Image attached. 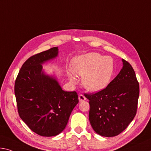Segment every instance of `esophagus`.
Listing matches in <instances>:
<instances>
[{
  "label": "esophagus",
  "instance_id": "obj_1",
  "mask_svg": "<svg viewBox=\"0 0 151 151\" xmlns=\"http://www.w3.org/2000/svg\"><path fill=\"white\" fill-rule=\"evenodd\" d=\"M85 99H86V97L83 95L80 94L78 95V100H79V101H84Z\"/></svg>",
  "mask_w": 151,
  "mask_h": 151
}]
</instances>
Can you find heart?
Wrapping results in <instances>:
<instances>
[{
	"label": "heart",
	"instance_id": "obj_1",
	"mask_svg": "<svg viewBox=\"0 0 151 151\" xmlns=\"http://www.w3.org/2000/svg\"><path fill=\"white\" fill-rule=\"evenodd\" d=\"M72 70L76 75L82 76L83 85L86 89L98 92L109 84L114 75V63L111 57L91 52L76 57ZM68 77L73 83L76 82L73 73H69Z\"/></svg>",
	"mask_w": 151,
	"mask_h": 151
}]
</instances>
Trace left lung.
Masks as SVG:
<instances>
[{"label":"left lung","instance_id":"1","mask_svg":"<svg viewBox=\"0 0 151 151\" xmlns=\"http://www.w3.org/2000/svg\"><path fill=\"white\" fill-rule=\"evenodd\" d=\"M123 67L107 87L94 94H85L90 106V124L98 134L118 135L128 127L137 111L139 83L130 63Z\"/></svg>","mask_w":151,"mask_h":151}]
</instances>
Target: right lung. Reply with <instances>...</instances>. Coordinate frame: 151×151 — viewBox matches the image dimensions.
Listing matches in <instances>:
<instances>
[{
	"mask_svg": "<svg viewBox=\"0 0 151 151\" xmlns=\"http://www.w3.org/2000/svg\"><path fill=\"white\" fill-rule=\"evenodd\" d=\"M58 54V47H54L31 56L23 64L15 83L20 118L33 132L47 137L64 130L78 103L76 91H64L56 78L42 70V64Z\"/></svg>",
	"mask_w": 151,
	"mask_h": 151,
	"instance_id": "obj_1",
	"label": "right lung"
}]
</instances>
